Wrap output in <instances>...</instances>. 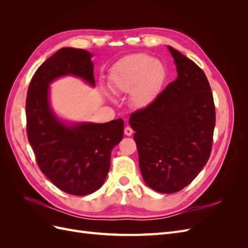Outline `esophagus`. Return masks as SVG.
<instances>
[{
    "label": "esophagus",
    "mask_w": 248,
    "mask_h": 248,
    "mask_svg": "<svg viewBox=\"0 0 248 248\" xmlns=\"http://www.w3.org/2000/svg\"><path fill=\"white\" fill-rule=\"evenodd\" d=\"M124 133H125V136H127V137H130L131 134L133 133V130L131 129V127H129V126H126V127H125V129H124Z\"/></svg>",
    "instance_id": "1"
}]
</instances>
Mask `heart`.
I'll return each mask as SVG.
<instances>
[{
    "label": "heart",
    "instance_id": "obj_1",
    "mask_svg": "<svg viewBox=\"0 0 248 248\" xmlns=\"http://www.w3.org/2000/svg\"><path fill=\"white\" fill-rule=\"evenodd\" d=\"M167 68L146 54L128 55L112 66L110 87L117 93H129L136 108H146L157 99L167 80Z\"/></svg>",
    "mask_w": 248,
    "mask_h": 248
}]
</instances>
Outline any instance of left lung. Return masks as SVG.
<instances>
[{"mask_svg":"<svg viewBox=\"0 0 248 248\" xmlns=\"http://www.w3.org/2000/svg\"><path fill=\"white\" fill-rule=\"evenodd\" d=\"M178 77L151 106L130 116L146 184L161 193L183 189L206 166L212 149L215 108L200 67L168 46Z\"/></svg>","mask_w":248,"mask_h":248,"instance_id":"obj_1","label":"left lung"}]
</instances>
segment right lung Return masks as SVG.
Here are the masks:
<instances>
[{
  "instance_id": "add662e5",
  "label": "right lung",
  "mask_w": 248,
  "mask_h": 248,
  "mask_svg": "<svg viewBox=\"0 0 248 248\" xmlns=\"http://www.w3.org/2000/svg\"><path fill=\"white\" fill-rule=\"evenodd\" d=\"M93 55L73 47L59 49L33 76L26 101L27 133L41 171L58 188L87 196L106 181L112 149L123 139L122 119L108 123L66 122L52 110L49 85L67 76L95 87Z\"/></svg>"
}]
</instances>
